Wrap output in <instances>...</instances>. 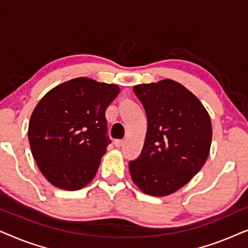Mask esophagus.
<instances>
[{
    "label": "esophagus",
    "mask_w": 248,
    "mask_h": 248,
    "mask_svg": "<svg viewBox=\"0 0 248 248\" xmlns=\"http://www.w3.org/2000/svg\"><path fill=\"white\" fill-rule=\"evenodd\" d=\"M123 144H124V140H116V141H115V145H116L117 148L122 147Z\"/></svg>",
    "instance_id": "1"
}]
</instances>
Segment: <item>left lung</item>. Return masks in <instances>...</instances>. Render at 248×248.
<instances>
[{"label":"left lung","instance_id":"left-lung-1","mask_svg":"<svg viewBox=\"0 0 248 248\" xmlns=\"http://www.w3.org/2000/svg\"><path fill=\"white\" fill-rule=\"evenodd\" d=\"M148 130L141 155L130 161V174L142 192L166 196L183 187L208 159L211 120L191 91L174 80L138 84Z\"/></svg>","mask_w":248,"mask_h":248}]
</instances>
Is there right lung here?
I'll return each instance as SVG.
<instances>
[{
    "mask_svg": "<svg viewBox=\"0 0 248 248\" xmlns=\"http://www.w3.org/2000/svg\"><path fill=\"white\" fill-rule=\"evenodd\" d=\"M118 93L116 84L82 77L53 88L37 104L28 139L50 184L77 191L93 181L110 143L105 111Z\"/></svg>",
    "mask_w": 248,
    "mask_h": 248,
    "instance_id": "obj_1",
    "label": "right lung"
}]
</instances>
